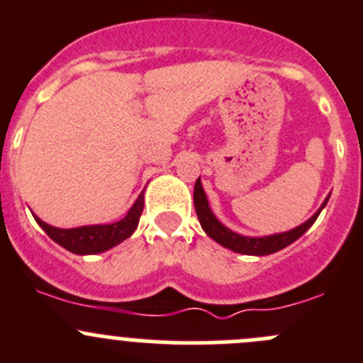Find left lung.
I'll list each match as a JSON object with an SVG mask.
<instances>
[{
    "label": "left lung",
    "mask_w": 363,
    "mask_h": 363,
    "mask_svg": "<svg viewBox=\"0 0 363 363\" xmlns=\"http://www.w3.org/2000/svg\"><path fill=\"white\" fill-rule=\"evenodd\" d=\"M328 196L324 199V203L320 205V208L310 217L308 220H305L299 226L292 228L289 231H281V233H272V235H265V237H246L240 235V233H235L233 230L224 226L216 216H213L212 208L208 205V198H206L205 191H203L201 179H196L194 185V206H196V213H198V219L201 223V228L205 230L206 235L210 239L216 240L217 244H220L223 247H228V250L235 251V253L240 255H253V257H265V255H272L276 251L283 250V247L291 246L292 242L299 239V237L315 223V219L319 217L320 210L326 206Z\"/></svg>",
    "instance_id": "left-lung-1"
}]
</instances>
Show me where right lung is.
<instances>
[{
	"instance_id": "obj_1",
	"label": "right lung",
	"mask_w": 363,
	"mask_h": 363,
	"mask_svg": "<svg viewBox=\"0 0 363 363\" xmlns=\"http://www.w3.org/2000/svg\"><path fill=\"white\" fill-rule=\"evenodd\" d=\"M144 208V194L137 198L133 206L128 210L126 216L121 220L112 224H91V226H80V228H55L51 224L44 223L37 216L35 220L40 228L48 233L50 239L60 244L67 251L74 255H98L103 251L110 250V247L117 246L128 237L132 235L133 231L139 226L140 213Z\"/></svg>"
}]
</instances>
